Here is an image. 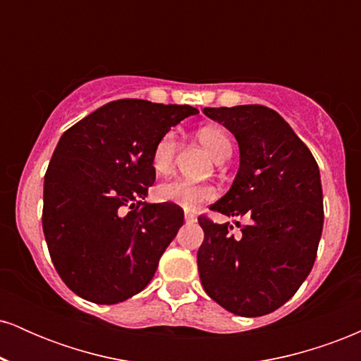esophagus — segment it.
Returning <instances> with one entry per match:
<instances>
[{
    "instance_id": "obj_1",
    "label": "esophagus",
    "mask_w": 361,
    "mask_h": 361,
    "mask_svg": "<svg viewBox=\"0 0 361 361\" xmlns=\"http://www.w3.org/2000/svg\"><path fill=\"white\" fill-rule=\"evenodd\" d=\"M185 221L186 222H195V221H197V217H195L192 212H185Z\"/></svg>"
}]
</instances>
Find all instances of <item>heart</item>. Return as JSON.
<instances>
[{
  "mask_svg": "<svg viewBox=\"0 0 361 361\" xmlns=\"http://www.w3.org/2000/svg\"><path fill=\"white\" fill-rule=\"evenodd\" d=\"M197 137L215 161L227 159L233 152V142H231L229 134L221 127H200L197 130ZM176 147L175 132H166L157 139L151 154V166L157 175H166L171 171L173 164H175ZM156 197L159 202H168V204H175L181 209L193 210L204 202L212 200L215 197V190L210 185L195 183V181L178 178V180L166 181V183L157 186Z\"/></svg>",
  "mask_w": 361,
  "mask_h": 361,
  "instance_id": "1",
  "label": "heart"
}]
</instances>
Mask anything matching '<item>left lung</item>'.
Instances as JSON below:
<instances>
[{"label":"left lung","instance_id":"left-lung-1","mask_svg":"<svg viewBox=\"0 0 361 361\" xmlns=\"http://www.w3.org/2000/svg\"><path fill=\"white\" fill-rule=\"evenodd\" d=\"M229 128L241 161L231 190L210 210L247 215L239 227L198 217L205 238L197 252L202 285L235 316L258 317L287 302L316 261L324 222L322 186L312 152L292 127L263 105L204 109Z\"/></svg>","mask_w":361,"mask_h":361}]
</instances>
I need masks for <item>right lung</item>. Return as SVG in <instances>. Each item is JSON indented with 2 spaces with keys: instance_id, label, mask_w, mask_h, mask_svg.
I'll list each match as a JSON object with an SVG mask.
<instances>
[{
  "instance_id": "obj_1",
  "label": "right lung",
  "mask_w": 361,
  "mask_h": 361,
  "mask_svg": "<svg viewBox=\"0 0 361 361\" xmlns=\"http://www.w3.org/2000/svg\"><path fill=\"white\" fill-rule=\"evenodd\" d=\"M190 105L117 100L62 134L44 178L42 227L57 273L82 299L118 304L154 276L183 226L175 204H146L157 139Z\"/></svg>"
}]
</instances>
